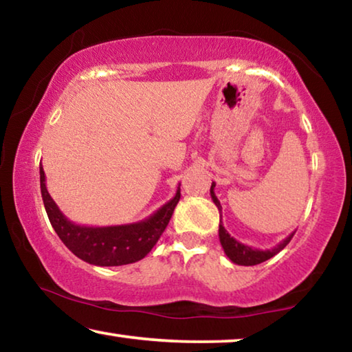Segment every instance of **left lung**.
<instances>
[{
  "mask_svg": "<svg viewBox=\"0 0 352 352\" xmlns=\"http://www.w3.org/2000/svg\"><path fill=\"white\" fill-rule=\"evenodd\" d=\"M214 188H216V183L212 182L211 189H210L211 199L214 204H216V206L219 208V211H222L220 201L216 197V194H214ZM294 234H295V231L285 237L284 241L279 242L276 247H273L270 250H258V248L245 245V243H242L239 241H236L234 237H231L228 231L225 230V226L222 223L219 225V239H220V243H222L223 252L226 256H228L230 261L234 262V264H237V265H256V264H261V262L273 258V256L278 254L285 245H287V243L292 241V237H294Z\"/></svg>",
  "mask_w": 352,
  "mask_h": 352,
  "instance_id": "left-lung-1",
  "label": "left lung"
}]
</instances>
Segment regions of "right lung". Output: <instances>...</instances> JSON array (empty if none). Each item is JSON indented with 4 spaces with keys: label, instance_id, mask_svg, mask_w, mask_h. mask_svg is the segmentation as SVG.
<instances>
[{
    "label": "right lung",
    "instance_id": "right-lung-1",
    "mask_svg": "<svg viewBox=\"0 0 352 352\" xmlns=\"http://www.w3.org/2000/svg\"><path fill=\"white\" fill-rule=\"evenodd\" d=\"M40 189L46 214L60 241L77 258L99 267L126 265L144 258L163 234L180 200L178 186L174 199L141 222L115 226H85L71 222L58 210L46 189V175L41 163Z\"/></svg>",
    "mask_w": 352,
    "mask_h": 352
}]
</instances>
